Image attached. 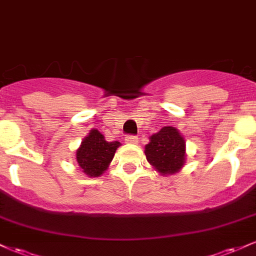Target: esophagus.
I'll return each mask as SVG.
<instances>
[{"mask_svg": "<svg viewBox=\"0 0 256 256\" xmlns=\"http://www.w3.org/2000/svg\"><path fill=\"white\" fill-rule=\"evenodd\" d=\"M125 142L130 143V144H136V143L138 142V137L132 136V134H130V136H126L125 137Z\"/></svg>", "mask_w": 256, "mask_h": 256, "instance_id": "obj_1", "label": "esophagus"}]
</instances>
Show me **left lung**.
<instances>
[{
    "instance_id": "8db88e82",
    "label": "left lung",
    "mask_w": 256,
    "mask_h": 256,
    "mask_svg": "<svg viewBox=\"0 0 256 256\" xmlns=\"http://www.w3.org/2000/svg\"><path fill=\"white\" fill-rule=\"evenodd\" d=\"M146 161L162 176H171L183 168L186 161V144L183 134L173 126H164L149 137L144 146Z\"/></svg>"
}]
</instances>
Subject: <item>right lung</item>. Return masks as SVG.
<instances>
[{
  "instance_id": "obj_1",
  "label": "right lung",
  "mask_w": 256,
  "mask_h": 256,
  "mask_svg": "<svg viewBox=\"0 0 256 256\" xmlns=\"http://www.w3.org/2000/svg\"><path fill=\"white\" fill-rule=\"evenodd\" d=\"M120 146L118 140L107 142L101 132L92 128L76 152V160L88 177H100L107 171Z\"/></svg>"
}]
</instances>
